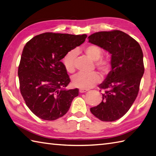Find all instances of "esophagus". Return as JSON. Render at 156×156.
<instances>
[{"label": "esophagus", "mask_w": 156, "mask_h": 156, "mask_svg": "<svg viewBox=\"0 0 156 156\" xmlns=\"http://www.w3.org/2000/svg\"><path fill=\"white\" fill-rule=\"evenodd\" d=\"M88 90H87V89H82V88H81V89H80V90H79V92H80V93H84V92H87Z\"/></svg>", "instance_id": "34e87169"}]
</instances>
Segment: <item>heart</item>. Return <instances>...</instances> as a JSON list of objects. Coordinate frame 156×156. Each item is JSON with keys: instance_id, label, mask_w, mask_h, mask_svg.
Returning <instances> with one entry per match:
<instances>
[{"instance_id": "obj_1", "label": "heart", "mask_w": 156, "mask_h": 156, "mask_svg": "<svg viewBox=\"0 0 156 156\" xmlns=\"http://www.w3.org/2000/svg\"><path fill=\"white\" fill-rule=\"evenodd\" d=\"M85 54L92 59L96 62L95 65L99 70L103 73H107L111 68V62L108 59H101L102 51L100 47L96 45H89L84 49ZM77 55V52L75 50L69 51L65 55L63 58V64H64L66 70L69 73H73L75 71V59ZM101 80V76L97 72H93L89 74L79 73L74 76L72 82L74 87L88 89L94 87Z\"/></svg>"}]
</instances>
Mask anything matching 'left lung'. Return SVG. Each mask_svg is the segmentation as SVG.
<instances>
[{
    "instance_id": "1",
    "label": "left lung",
    "mask_w": 156,
    "mask_h": 156,
    "mask_svg": "<svg viewBox=\"0 0 156 156\" xmlns=\"http://www.w3.org/2000/svg\"><path fill=\"white\" fill-rule=\"evenodd\" d=\"M88 39L111 54V70L98 86L105 90L102 101L90 112L101 121H114L126 114L137 98L144 73L143 51L137 41L121 31L94 33Z\"/></svg>"
}]
</instances>
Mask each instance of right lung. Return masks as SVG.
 I'll return each instance as SVG.
<instances>
[{
	"label": "right lung",
	"mask_w": 156,
	"mask_h": 156,
	"mask_svg": "<svg viewBox=\"0 0 156 156\" xmlns=\"http://www.w3.org/2000/svg\"><path fill=\"white\" fill-rule=\"evenodd\" d=\"M87 35L45 33L29 40L22 52L18 76L20 91L28 108L39 118L54 121L64 116L78 96L61 59L84 42Z\"/></svg>",
	"instance_id": "add662e5"
}]
</instances>
